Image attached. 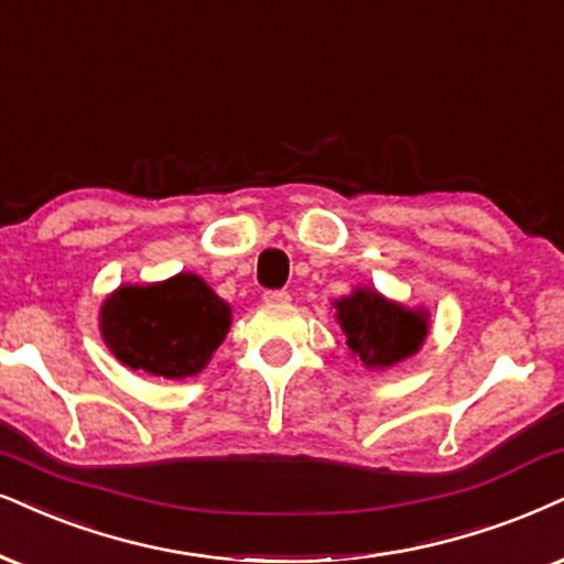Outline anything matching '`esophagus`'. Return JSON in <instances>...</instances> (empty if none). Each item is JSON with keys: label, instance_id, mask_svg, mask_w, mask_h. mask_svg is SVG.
<instances>
[{"label": "esophagus", "instance_id": "1", "mask_svg": "<svg viewBox=\"0 0 564 564\" xmlns=\"http://www.w3.org/2000/svg\"><path fill=\"white\" fill-rule=\"evenodd\" d=\"M289 299H291V294L286 289H270L262 294V302H268V304H286Z\"/></svg>", "mask_w": 564, "mask_h": 564}]
</instances>
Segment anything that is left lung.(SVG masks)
<instances>
[{"instance_id":"obj_1","label":"left lung","mask_w":564,"mask_h":564,"mask_svg":"<svg viewBox=\"0 0 564 564\" xmlns=\"http://www.w3.org/2000/svg\"><path fill=\"white\" fill-rule=\"evenodd\" d=\"M335 306L348 348L369 369L390 367L416 354L426 338V315L388 302L377 291L359 289Z\"/></svg>"}]
</instances>
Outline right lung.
<instances>
[{"label":"right lung","mask_w":564,"mask_h":564,"mask_svg":"<svg viewBox=\"0 0 564 564\" xmlns=\"http://www.w3.org/2000/svg\"><path fill=\"white\" fill-rule=\"evenodd\" d=\"M229 323V304L192 273L155 286L119 289L101 310V330L113 356L166 380L203 372Z\"/></svg>","instance_id":"right-lung-1"}]
</instances>
